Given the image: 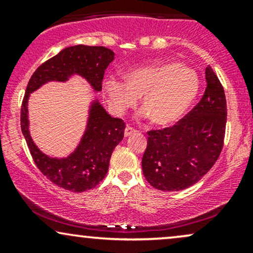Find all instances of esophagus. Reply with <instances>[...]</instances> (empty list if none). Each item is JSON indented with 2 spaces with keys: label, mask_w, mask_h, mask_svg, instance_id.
<instances>
[{
  "label": "esophagus",
  "mask_w": 253,
  "mask_h": 253,
  "mask_svg": "<svg viewBox=\"0 0 253 253\" xmlns=\"http://www.w3.org/2000/svg\"><path fill=\"white\" fill-rule=\"evenodd\" d=\"M135 132H136V130L134 128H132V127L127 126L126 128H125V136H129V135L134 134Z\"/></svg>",
  "instance_id": "34e87169"
}]
</instances>
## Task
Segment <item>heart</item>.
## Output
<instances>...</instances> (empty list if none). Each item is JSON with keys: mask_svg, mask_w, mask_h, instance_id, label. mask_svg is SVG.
Segmentation results:
<instances>
[{"mask_svg": "<svg viewBox=\"0 0 253 253\" xmlns=\"http://www.w3.org/2000/svg\"><path fill=\"white\" fill-rule=\"evenodd\" d=\"M124 81L108 78L104 90L115 112L123 114L141 98L144 117L167 127L184 117L196 100L201 80L194 69L179 63H157L136 68Z\"/></svg>", "mask_w": 253, "mask_h": 253, "instance_id": "obj_1", "label": "heart"}]
</instances>
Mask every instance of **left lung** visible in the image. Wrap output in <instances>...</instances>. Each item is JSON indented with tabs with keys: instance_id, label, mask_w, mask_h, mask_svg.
Segmentation results:
<instances>
[{
	"instance_id": "left-lung-1",
	"label": "left lung",
	"mask_w": 253,
	"mask_h": 253,
	"mask_svg": "<svg viewBox=\"0 0 253 253\" xmlns=\"http://www.w3.org/2000/svg\"><path fill=\"white\" fill-rule=\"evenodd\" d=\"M207 88L199 103L173 126L147 132L141 167L146 181L162 191H179L199 182L221 153L227 107L213 69H206Z\"/></svg>"
}]
</instances>
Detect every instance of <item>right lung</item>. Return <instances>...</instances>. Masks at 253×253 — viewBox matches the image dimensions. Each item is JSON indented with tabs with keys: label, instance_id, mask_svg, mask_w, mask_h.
<instances>
[{
	"label": "right lung",
	"instance_id": "obj_1",
	"mask_svg": "<svg viewBox=\"0 0 253 253\" xmlns=\"http://www.w3.org/2000/svg\"><path fill=\"white\" fill-rule=\"evenodd\" d=\"M113 60L114 52L103 46H70L42 64L28 82L21 106L22 134L38 169L63 189L82 193L96 187L108 172L110 157L123 140L126 126L124 120L110 117L94 100L84 134L74 152L64 158L50 157L38 149L30 134L28 98L45 83L66 82L74 75L83 77L94 91H101L104 71Z\"/></svg>",
	"mask_w": 253,
	"mask_h": 253
}]
</instances>
